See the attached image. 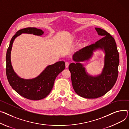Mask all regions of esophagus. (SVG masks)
<instances>
[{"mask_svg": "<svg viewBox=\"0 0 129 129\" xmlns=\"http://www.w3.org/2000/svg\"><path fill=\"white\" fill-rule=\"evenodd\" d=\"M69 63L68 62H65V67L66 68H68V66H69Z\"/></svg>", "mask_w": 129, "mask_h": 129, "instance_id": "obj_1", "label": "esophagus"}]
</instances>
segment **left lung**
<instances>
[{"label":"left lung","mask_w":129,"mask_h":129,"mask_svg":"<svg viewBox=\"0 0 129 129\" xmlns=\"http://www.w3.org/2000/svg\"><path fill=\"white\" fill-rule=\"evenodd\" d=\"M95 29L103 38L75 52L73 55L75 62L68 67L74 90L78 95L85 99H96L105 95L113 87L118 75L119 55L114 38L104 29ZM98 50H102L105 54L104 67L100 74L93 76L87 73L81 63L88 61Z\"/></svg>","instance_id":"left-lung-1"}]
</instances>
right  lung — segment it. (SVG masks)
<instances>
[{"instance_id":"right-lung-1","label":"right lung","mask_w":129,"mask_h":129,"mask_svg":"<svg viewBox=\"0 0 129 129\" xmlns=\"http://www.w3.org/2000/svg\"><path fill=\"white\" fill-rule=\"evenodd\" d=\"M41 36L42 30L35 27H27L19 30L12 37L6 54V75L12 89L22 96L31 100H39L47 97L52 90L57 76L65 68V62L59 61L47 66L38 76L32 79L20 77L14 71L11 61L13 43L22 34Z\"/></svg>"}]
</instances>
